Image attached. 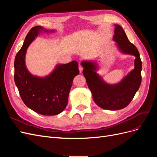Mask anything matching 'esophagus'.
<instances>
[{
	"mask_svg": "<svg viewBox=\"0 0 157 157\" xmlns=\"http://www.w3.org/2000/svg\"><path fill=\"white\" fill-rule=\"evenodd\" d=\"M78 69H79V71H80V73H81L82 72V70H83V67H82V66L81 65H79V67H78Z\"/></svg>",
	"mask_w": 157,
	"mask_h": 157,
	"instance_id": "esophagus-1",
	"label": "esophagus"
}]
</instances>
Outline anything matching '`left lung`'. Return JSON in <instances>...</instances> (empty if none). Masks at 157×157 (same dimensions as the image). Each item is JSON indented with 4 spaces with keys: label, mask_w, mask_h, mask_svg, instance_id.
<instances>
[{
    "label": "left lung",
    "mask_w": 157,
    "mask_h": 157,
    "mask_svg": "<svg viewBox=\"0 0 157 157\" xmlns=\"http://www.w3.org/2000/svg\"><path fill=\"white\" fill-rule=\"evenodd\" d=\"M113 40L123 53L134 55V69L132 70L122 81L115 85L104 82L102 78L95 72L96 65L89 61H82L84 77L88 86L91 90L94 101L101 108L108 110H119L126 107L134 98L141 82L142 62L136 47L128 39L121 26L115 25Z\"/></svg>",
    "instance_id": "left-lung-1"
}]
</instances>
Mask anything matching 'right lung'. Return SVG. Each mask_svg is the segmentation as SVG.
<instances>
[{
  "label": "right lung",
  "mask_w": 157,
  "mask_h": 157,
  "mask_svg": "<svg viewBox=\"0 0 157 157\" xmlns=\"http://www.w3.org/2000/svg\"><path fill=\"white\" fill-rule=\"evenodd\" d=\"M42 30L43 27L35 26L27 33L14 61V81L26 106L40 115H56L62 112L67 105L73 80L79 74L78 65L76 61L58 65L44 78L32 75L25 67V53L28 46Z\"/></svg>",
  "instance_id": "obj_1"
}]
</instances>
